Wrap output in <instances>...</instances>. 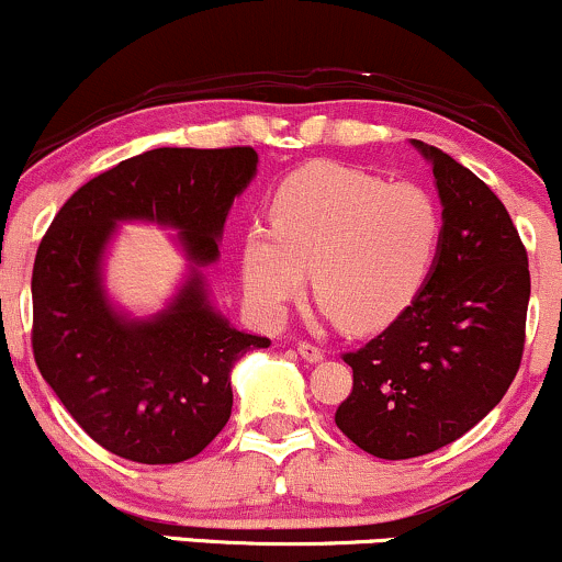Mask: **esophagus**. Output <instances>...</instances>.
<instances>
[{
    "mask_svg": "<svg viewBox=\"0 0 562 562\" xmlns=\"http://www.w3.org/2000/svg\"><path fill=\"white\" fill-rule=\"evenodd\" d=\"M299 353L306 362H322V359H325V351H322L317 344H308V340H301Z\"/></svg>",
    "mask_w": 562,
    "mask_h": 562,
    "instance_id": "esophagus-1",
    "label": "esophagus"
}]
</instances>
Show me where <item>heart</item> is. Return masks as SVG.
Segmentation results:
<instances>
[{
	"mask_svg": "<svg viewBox=\"0 0 562 562\" xmlns=\"http://www.w3.org/2000/svg\"><path fill=\"white\" fill-rule=\"evenodd\" d=\"M272 227H250L243 280L280 319L312 272L314 299L346 333H378L428 285L443 243L441 203L420 184H391L333 160L290 171L269 200Z\"/></svg>",
	"mask_w": 562,
	"mask_h": 562,
	"instance_id": "b5f03b06",
	"label": "heart"
}]
</instances>
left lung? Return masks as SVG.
Segmentation results:
<instances>
[{"label":"left lung","mask_w":562,"mask_h":562,"mask_svg":"<svg viewBox=\"0 0 562 562\" xmlns=\"http://www.w3.org/2000/svg\"><path fill=\"white\" fill-rule=\"evenodd\" d=\"M443 243L415 303L359 351L335 425L380 460L430 454L465 436L518 375L531 295L526 245L502 200L438 147Z\"/></svg>","instance_id":"obj_1"}]
</instances>
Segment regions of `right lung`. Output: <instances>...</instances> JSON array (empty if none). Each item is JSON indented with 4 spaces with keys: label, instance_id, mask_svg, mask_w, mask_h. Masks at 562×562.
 <instances>
[{
    "label": "right lung",
    "instance_id": "obj_1",
    "mask_svg": "<svg viewBox=\"0 0 562 562\" xmlns=\"http://www.w3.org/2000/svg\"><path fill=\"white\" fill-rule=\"evenodd\" d=\"M254 147H158L97 173L70 195L38 243L31 346L42 378L102 449L173 465L229 420V372L272 340L229 327L198 267L216 261L224 218L256 173ZM180 229L193 277L158 318H121L104 299L99 259L115 221Z\"/></svg>",
    "mask_w": 562,
    "mask_h": 562
}]
</instances>
